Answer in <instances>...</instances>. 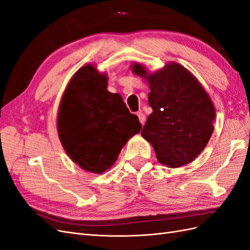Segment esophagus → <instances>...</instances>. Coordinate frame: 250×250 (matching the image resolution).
Returning <instances> with one entry per match:
<instances>
[{
    "label": "esophagus",
    "instance_id": "esophagus-1",
    "mask_svg": "<svg viewBox=\"0 0 250 250\" xmlns=\"http://www.w3.org/2000/svg\"><path fill=\"white\" fill-rule=\"evenodd\" d=\"M137 115H138V117H139V120H140L141 124L143 125L144 123H145V121H146V117H145V115H144L143 111H138V112H137Z\"/></svg>",
    "mask_w": 250,
    "mask_h": 250
}]
</instances>
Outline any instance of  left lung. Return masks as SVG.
Returning <instances> with one entry per match:
<instances>
[{"label":"left lung","mask_w":250,"mask_h":250,"mask_svg":"<svg viewBox=\"0 0 250 250\" xmlns=\"http://www.w3.org/2000/svg\"><path fill=\"white\" fill-rule=\"evenodd\" d=\"M130 69L149 84L148 102L153 111L141 134L154 148L157 161L169 168L192 163L214 131L216 109L208 94L176 62L151 74L139 62Z\"/></svg>","instance_id":"obj_1"}]
</instances>
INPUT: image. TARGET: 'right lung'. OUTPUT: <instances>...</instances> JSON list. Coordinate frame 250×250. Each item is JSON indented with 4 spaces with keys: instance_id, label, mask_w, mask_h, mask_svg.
Listing matches in <instances>:
<instances>
[{
    "instance_id": "1",
    "label": "right lung",
    "mask_w": 250,
    "mask_h": 250,
    "mask_svg": "<svg viewBox=\"0 0 250 250\" xmlns=\"http://www.w3.org/2000/svg\"><path fill=\"white\" fill-rule=\"evenodd\" d=\"M106 74L86 64L73 75L62 97L57 131L62 145L79 167L101 174L118 160L142 125L120 94L107 90Z\"/></svg>"
}]
</instances>
